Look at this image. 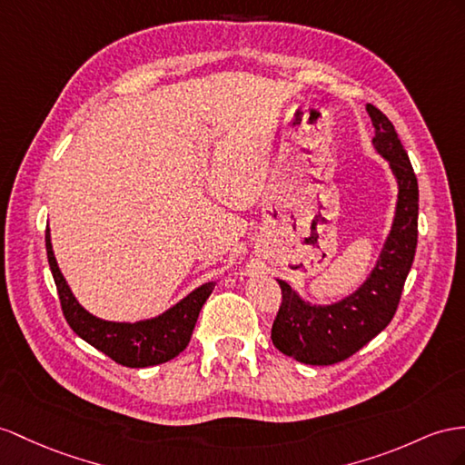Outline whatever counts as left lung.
<instances>
[{
    "label": "left lung",
    "mask_w": 465,
    "mask_h": 465,
    "mask_svg": "<svg viewBox=\"0 0 465 465\" xmlns=\"http://www.w3.org/2000/svg\"><path fill=\"white\" fill-rule=\"evenodd\" d=\"M375 125L373 147L395 176L399 194L391 232L375 267L363 284L331 304L304 301L287 281L277 279L282 304L272 322L271 340L284 355L306 365H334L348 360L383 331L397 312L401 292L412 267L419 237V183L395 125L367 104Z\"/></svg>",
    "instance_id": "left-lung-1"
}]
</instances>
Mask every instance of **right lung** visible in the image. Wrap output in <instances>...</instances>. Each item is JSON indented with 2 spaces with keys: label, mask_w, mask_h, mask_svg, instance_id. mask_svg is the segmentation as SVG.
Wrapping results in <instances>:
<instances>
[{
  "label": "right lung",
  "mask_w": 465,
  "mask_h": 465,
  "mask_svg": "<svg viewBox=\"0 0 465 465\" xmlns=\"http://www.w3.org/2000/svg\"><path fill=\"white\" fill-rule=\"evenodd\" d=\"M45 242L46 257H49L51 272L58 291V299H61L64 318L68 326L82 340L88 341L98 351L112 357L115 363L125 367L159 365L171 361L173 357L184 351L190 336H193L202 306H204L213 287H216V282L212 281L200 284L198 289L186 294L183 301H178L169 311H164L154 318L139 320V322H110V320H102L90 314L76 301V296L70 291L61 269H58L49 228H46Z\"/></svg>",
  "instance_id": "right-lung-1"
}]
</instances>
